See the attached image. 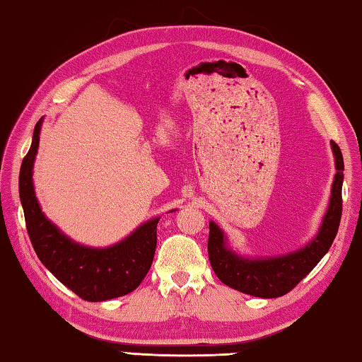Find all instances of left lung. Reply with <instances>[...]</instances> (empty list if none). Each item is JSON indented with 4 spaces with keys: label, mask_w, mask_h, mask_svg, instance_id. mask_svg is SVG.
I'll list each match as a JSON object with an SVG mask.
<instances>
[{
    "label": "left lung",
    "mask_w": 362,
    "mask_h": 362,
    "mask_svg": "<svg viewBox=\"0 0 362 362\" xmlns=\"http://www.w3.org/2000/svg\"><path fill=\"white\" fill-rule=\"evenodd\" d=\"M331 148L337 171L334 176L329 206L322 216L318 233L302 248L270 257H246L227 246L224 232L216 223L210 221L208 257L221 281L240 293L262 299L281 297L296 288L325 257L339 230L344 185V157L334 141H331Z\"/></svg>",
    "instance_id": "1"
}]
</instances>
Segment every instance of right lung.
<instances>
[{
  "instance_id": "1",
  "label": "right lung",
  "mask_w": 362,
  "mask_h": 362,
  "mask_svg": "<svg viewBox=\"0 0 362 362\" xmlns=\"http://www.w3.org/2000/svg\"><path fill=\"white\" fill-rule=\"evenodd\" d=\"M42 120L35 127L33 141L18 175V194L36 256L57 280L84 300L103 302L132 293L151 269L160 218L146 221L129 237L106 248H92L65 235L46 218L35 194L33 165Z\"/></svg>"
}]
</instances>
